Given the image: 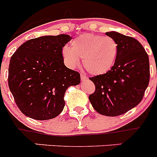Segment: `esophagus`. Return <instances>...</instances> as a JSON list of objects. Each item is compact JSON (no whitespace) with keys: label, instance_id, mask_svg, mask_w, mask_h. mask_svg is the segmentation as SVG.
I'll list each match as a JSON object with an SVG mask.
<instances>
[{"label":"esophagus","instance_id":"esophagus-1","mask_svg":"<svg viewBox=\"0 0 157 157\" xmlns=\"http://www.w3.org/2000/svg\"><path fill=\"white\" fill-rule=\"evenodd\" d=\"M80 76H81V79L82 80V81H84V80H86L87 78L86 75V74H84V73H81Z\"/></svg>","mask_w":157,"mask_h":157}]
</instances>
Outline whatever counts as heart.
I'll return each mask as SVG.
<instances>
[{
	"instance_id": "heart-1",
	"label": "heart",
	"mask_w": 157,
	"mask_h": 157,
	"mask_svg": "<svg viewBox=\"0 0 157 157\" xmlns=\"http://www.w3.org/2000/svg\"><path fill=\"white\" fill-rule=\"evenodd\" d=\"M63 59L69 67H74L82 59L83 67L92 75L105 74L114 65L118 54V44L111 37L85 34L71 42V48L62 50Z\"/></svg>"
}]
</instances>
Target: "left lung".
I'll use <instances>...</instances> for the list:
<instances>
[{
	"label": "left lung",
	"mask_w": 157,
	"mask_h": 157,
	"mask_svg": "<svg viewBox=\"0 0 157 157\" xmlns=\"http://www.w3.org/2000/svg\"><path fill=\"white\" fill-rule=\"evenodd\" d=\"M118 44V54L112 68L90 78L95 91L89 100L98 113L117 116L132 109L141 101L149 82V56L135 38L107 32Z\"/></svg>",
	"instance_id": "8db88e82"
}]
</instances>
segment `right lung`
<instances>
[{
  "instance_id": "obj_1",
  "label": "right lung",
  "mask_w": 157,
  "mask_h": 157,
  "mask_svg": "<svg viewBox=\"0 0 157 157\" xmlns=\"http://www.w3.org/2000/svg\"><path fill=\"white\" fill-rule=\"evenodd\" d=\"M71 40L67 34L28 40L12 56L8 86L25 116L37 120L53 119L63 111L64 94L80 83V74L63 63V48Z\"/></svg>"
}]
</instances>
